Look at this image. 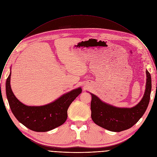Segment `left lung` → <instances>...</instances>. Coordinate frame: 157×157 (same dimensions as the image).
I'll list each match as a JSON object with an SVG mask.
<instances>
[{
  "label": "left lung",
  "mask_w": 157,
  "mask_h": 157,
  "mask_svg": "<svg viewBox=\"0 0 157 157\" xmlns=\"http://www.w3.org/2000/svg\"><path fill=\"white\" fill-rule=\"evenodd\" d=\"M147 82L143 98L136 106L121 108L102 102L96 95L92 96L91 118L98 125L112 132H121L130 128L143 116L148 105L151 89V76L146 70Z\"/></svg>",
  "instance_id": "left-lung-1"
}]
</instances>
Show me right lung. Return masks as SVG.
<instances>
[{"label":"right lung","mask_w":157,"mask_h":157,"mask_svg":"<svg viewBox=\"0 0 157 157\" xmlns=\"http://www.w3.org/2000/svg\"><path fill=\"white\" fill-rule=\"evenodd\" d=\"M11 72L6 81V94L13 114L28 128L35 132H47L63 124L68 117V109L81 93V87L67 93L54 102L41 106H29L21 103L10 87Z\"/></svg>","instance_id":"add662e5"}]
</instances>
